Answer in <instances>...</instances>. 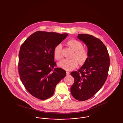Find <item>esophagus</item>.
Here are the masks:
<instances>
[{"instance_id":"1","label":"esophagus","mask_w":123,"mask_h":123,"mask_svg":"<svg viewBox=\"0 0 123 123\" xmlns=\"http://www.w3.org/2000/svg\"><path fill=\"white\" fill-rule=\"evenodd\" d=\"M70 74V73L69 71H66V75L67 76H69Z\"/></svg>"}]
</instances>
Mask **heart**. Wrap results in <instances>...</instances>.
Here are the masks:
<instances>
[{"instance_id": "obj_1", "label": "heart", "mask_w": 123, "mask_h": 123, "mask_svg": "<svg viewBox=\"0 0 123 123\" xmlns=\"http://www.w3.org/2000/svg\"><path fill=\"white\" fill-rule=\"evenodd\" d=\"M67 44L74 51L72 54L71 59H64L58 63L61 68L66 70H71L78 66V62L80 64L84 63L88 57V50L83 47L82 42L76 40H70L67 41ZM62 46L59 44L55 47L53 55L55 59L60 60L62 59L61 54Z\"/></svg>"}]
</instances>
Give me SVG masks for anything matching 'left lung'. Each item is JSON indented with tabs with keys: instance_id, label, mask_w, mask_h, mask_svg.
I'll use <instances>...</instances> for the list:
<instances>
[{
	"instance_id": "1",
	"label": "left lung",
	"mask_w": 123,
	"mask_h": 123,
	"mask_svg": "<svg viewBox=\"0 0 123 123\" xmlns=\"http://www.w3.org/2000/svg\"><path fill=\"white\" fill-rule=\"evenodd\" d=\"M77 38L87 46L88 57L79 70L71 72L74 82L70 92L76 99L84 101L96 94L105 82L110 58L106 47L98 38L84 34H78Z\"/></svg>"
}]
</instances>
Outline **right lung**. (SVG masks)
<instances>
[{
	"instance_id": "1",
	"label": "right lung",
	"mask_w": 123,
	"mask_h": 123,
	"mask_svg": "<svg viewBox=\"0 0 123 123\" xmlns=\"http://www.w3.org/2000/svg\"><path fill=\"white\" fill-rule=\"evenodd\" d=\"M67 34L35 32L25 40L19 53L18 72L26 90L35 98L44 100L52 97L57 84L66 76V71L56 66L53 52Z\"/></svg>"
}]
</instances>
